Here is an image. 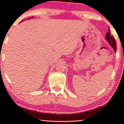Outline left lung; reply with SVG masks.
I'll return each instance as SVG.
<instances>
[{
	"label": "left lung",
	"instance_id": "left-lung-1",
	"mask_svg": "<svg viewBox=\"0 0 124 124\" xmlns=\"http://www.w3.org/2000/svg\"><path fill=\"white\" fill-rule=\"evenodd\" d=\"M108 31L109 32H108L106 34V39L107 41L109 42V45H110L112 47V48H113L114 51L115 52H116V40L114 39V37H113L112 35H110V30L108 29Z\"/></svg>",
	"mask_w": 124,
	"mask_h": 124
}]
</instances>
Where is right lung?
<instances>
[{
	"label": "right lung",
	"instance_id": "1",
	"mask_svg": "<svg viewBox=\"0 0 124 124\" xmlns=\"http://www.w3.org/2000/svg\"><path fill=\"white\" fill-rule=\"evenodd\" d=\"M32 18H33V17H32ZM22 21H23V20H22V21H21V22H22Z\"/></svg>",
	"mask_w": 124,
	"mask_h": 124
}]
</instances>
